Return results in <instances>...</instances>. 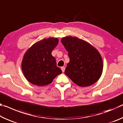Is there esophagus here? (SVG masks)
Here are the masks:
<instances>
[{
	"label": "esophagus",
	"instance_id": "1",
	"mask_svg": "<svg viewBox=\"0 0 123 123\" xmlns=\"http://www.w3.org/2000/svg\"><path fill=\"white\" fill-rule=\"evenodd\" d=\"M61 68V69H62V72H64V70H65V67H62Z\"/></svg>",
	"mask_w": 123,
	"mask_h": 123
}]
</instances>
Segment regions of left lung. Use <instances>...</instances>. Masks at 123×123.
Here are the masks:
<instances>
[{
    "instance_id": "1",
    "label": "left lung",
    "mask_w": 123,
    "mask_h": 123,
    "mask_svg": "<svg viewBox=\"0 0 123 123\" xmlns=\"http://www.w3.org/2000/svg\"><path fill=\"white\" fill-rule=\"evenodd\" d=\"M61 43L69 57L64 71L66 75L79 86L87 87L96 82L103 69V60L98 51L76 37H63Z\"/></svg>"
}]
</instances>
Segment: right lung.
Returning a JSON list of instances; mask_svg holds the SVG:
<instances>
[{
  "mask_svg": "<svg viewBox=\"0 0 123 123\" xmlns=\"http://www.w3.org/2000/svg\"><path fill=\"white\" fill-rule=\"evenodd\" d=\"M57 38L43 39L32 45L24 54L22 62V71L29 82L38 86L52 82L62 70L57 67L51 52L57 46Z\"/></svg>",
  "mask_w": 123,
  "mask_h": 123,
  "instance_id": "1",
  "label": "right lung"
}]
</instances>
